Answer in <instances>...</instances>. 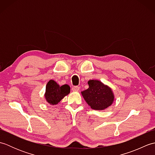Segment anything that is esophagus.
<instances>
[{
  "mask_svg": "<svg viewBox=\"0 0 155 155\" xmlns=\"http://www.w3.org/2000/svg\"><path fill=\"white\" fill-rule=\"evenodd\" d=\"M79 89H80V88L78 86H74L72 88V91L74 92H78V91H79Z\"/></svg>",
  "mask_w": 155,
  "mask_h": 155,
  "instance_id": "34e87169",
  "label": "esophagus"
}]
</instances>
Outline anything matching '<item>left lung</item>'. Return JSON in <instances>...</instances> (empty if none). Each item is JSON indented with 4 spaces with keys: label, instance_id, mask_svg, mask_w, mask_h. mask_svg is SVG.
Returning <instances> with one entry per match:
<instances>
[{
    "label": "left lung",
    "instance_id": "8db88e82",
    "mask_svg": "<svg viewBox=\"0 0 155 155\" xmlns=\"http://www.w3.org/2000/svg\"><path fill=\"white\" fill-rule=\"evenodd\" d=\"M88 89L81 92L85 101L94 110H104L113 104L114 94L111 88L97 80L88 82Z\"/></svg>",
    "mask_w": 155,
    "mask_h": 155
}]
</instances>
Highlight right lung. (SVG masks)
<instances>
[{"instance_id":"1","label":"right lung","mask_w":155,"mask_h":155,"mask_svg":"<svg viewBox=\"0 0 155 155\" xmlns=\"http://www.w3.org/2000/svg\"><path fill=\"white\" fill-rule=\"evenodd\" d=\"M71 88L68 84L60 86L53 80L48 82L46 87L45 97L46 100L50 104H57L66 95L70 93Z\"/></svg>"}]
</instances>
